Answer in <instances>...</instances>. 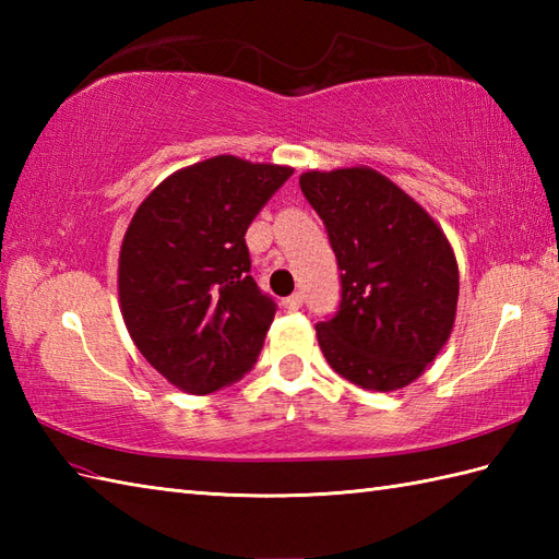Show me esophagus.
Masks as SVG:
<instances>
[{"label": "esophagus", "instance_id": "1", "mask_svg": "<svg viewBox=\"0 0 559 559\" xmlns=\"http://www.w3.org/2000/svg\"><path fill=\"white\" fill-rule=\"evenodd\" d=\"M302 302H305V298H302V293H293L290 298H286L283 300V305H286V310H290V312H295V310H300L302 307Z\"/></svg>", "mask_w": 559, "mask_h": 559}]
</instances>
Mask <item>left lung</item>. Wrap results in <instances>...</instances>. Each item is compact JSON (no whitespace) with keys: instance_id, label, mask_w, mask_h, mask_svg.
I'll return each instance as SVG.
<instances>
[{"instance_id":"8db88e82","label":"left lung","mask_w":559,"mask_h":559,"mask_svg":"<svg viewBox=\"0 0 559 559\" xmlns=\"http://www.w3.org/2000/svg\"><path fill=\"white\" fill-rule=\"evenodd\" d=\"M341 271L338 312L317 324L334 370L370 391L418 379L456 319L459 266L418 201L372 168L300 175Z\"/></svg>"}]
</instances>
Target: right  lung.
<instances>
[{
  "label": "right lung",
  "mask_w": 559,
  "mask_h": 559,
  "mask_svg": "<svg viewBox=\"0 0 559 559\" xmlns=\"http://www.w3.org/2000/svg\"><path fill=\"white\" fill-rule=\"evenodd\" d=\"M286 165L216 156L173 173L141 201L120 249V310L141 355L187 394L252 370L276 302L249 276L245 233Z\"/></svg>",
  "instance_id": "right-lung-1"
}]
</instances>
